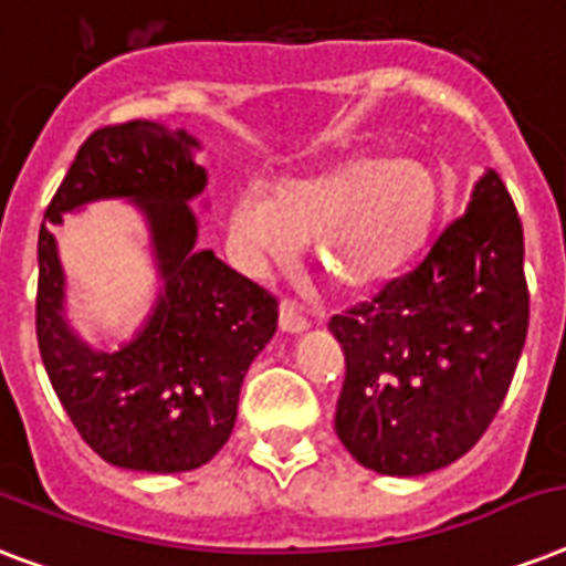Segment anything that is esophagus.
<instances>
[{
  "mask_svg": "<svg viewBox=\"0 0 566 566\" xmlns=\"http://www.w3.org/2000/svg\"><path fill=\"white\" fill-rule=\"evenodd\" d=\"M279 323H282V332H287V335H300L311 326L300 305L291 300H282V305H279Z\"/></svg>",
  "mask_w": 566,
  "mask_h": 566,
  "instance_id": "obj_1",
  "label": "esophagus"
}]
</instances>
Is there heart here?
I'll use <instances>...</instances> for the list:
<instances>
[{"label":"heart","instance_id":"b5f03b06","mask_svg":"<svg viewBox=\"0 0 566 566\" xmlns=\"http://www.w3.org/2000/svg\"><path fill=\"white\" fill-rule=\"evenodd\" d=\"M443 185L422 158L358 155L332 170L240 196L231 231L252 264L287 261L314 238L319 266L349 287L399 273L438 226Z\"/></svg>","mask_w":566,"mask_h":566}]
</instances>
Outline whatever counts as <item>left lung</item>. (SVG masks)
Listing matches in <instances>:
<instances>
[{"mask_svg":"<svg viewBox=\"0 0 566 566\" xmlns=\"http://www.w3.org/2000/svg\"><path fill=\"white\" fill-rule=\"evenodd\" d=\"M346 376L335 431L381 475L467 455L509 394L528 332L523 226L493 170L411 273L335 314Z\"/></svg>","mask_w":566,"mask_h":566,"instance_id":"left-lung-1","label":"left lung"}]
</instances>
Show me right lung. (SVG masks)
I'll use <instances>...</instances> for the list:
<instances>
[{"instance_id": "obj_1", "label": "right lung", "mask_w": 566, "mask_h": 566, "mask_svg": "<svg viewBox=\"0 0 566 566\" xmlns=\"http://www.w3.org/2000/svg\"><path fill=\"white\" fill-rule=\"evenodd\" d=\"M199 140L153 119L96 128L75 153L43 220L99 198L137 203L150 226L163 293L142 332L93 350L69 328L54 235L38 238V346L49 381L87 447L114 467L188 473L208 464L238 420L249 364L279 326V302L247 275L196 249L190 199L208 172Z\"/></svg>"}]
</instances>
